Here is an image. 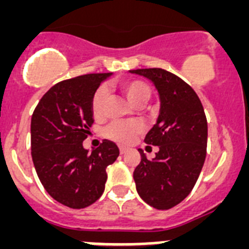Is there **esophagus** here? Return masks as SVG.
Listing matches in <instances>:
<instances>
[{
  "instance_id": "34e87169",
  "label": "esophagus",
  "mask_w": 249,
  "mask_h": 249,
  "mask_svg": "<svg viewBox=\"0 0 249 249\" xmlns=\"http://www.w3.org/2000/svg\"><path fill=\"white\" fill-rule=\"evenodd\" d=\"M126 152H127V148H126V147L120 146V153H121V155H124V153H126Z\"/></svg>"
}]
</instances>
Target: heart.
I'll return each instance as SVG.
<instances>
[{"mask_svg": "<svg viewBox=\"0 0 249 249\" xmlns=\"http://www.w3.org/2000/svg\"><path fill=\"white\" fill-rule=\"evenodd\" d=\"M121 89L127 98L135 106H143L149 101L152 89L147 82L138 78L122 81ZM108 100V89L106 86H101L92 96L91 108L94 117H102ZM143 129V124L140 121H116L106 128V136L118 143H128Z\"/></svg>", "mask_w": 249, "mask_h": 249, "instance_id": "obj_1", "label": "heart"}]
</instances>
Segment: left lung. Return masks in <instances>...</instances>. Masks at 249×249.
<instances>
[{"label": "left lung", "mask_w": 249, "mask_h": 249, "mask_svg": "<svg viewBox=\"0 0 249 249\" xmlns=\"http://www.w3.org/2000/svg\"><path fill=\"white\" fill-rule=\"evenodd\" d=\"M131 73L147 77L160 93L157 123L144 142L158 146L152 160L138 149L141 162L133 179L140 197L156 210H169L193 190L207 153V118L198 96L188 83L162 68H140ZM149 147V146H148Z\"/></svg>", "instance_id": "1"}]
</instances>
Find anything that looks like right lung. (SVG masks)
I'll list each match as a JSON object with an SVG mask.
<instances>
[{
	"label": "right lung",
	"instance_id": "add662e5",
	"mask_svg": "<svg viewBox=\"0 0 249 249\" xmlns=\"http://www.w3.org/2000/svg\"><path fill=\"white\" fill-rule=\"evenodd\" d=\"M111 73H89L61 81L39 100L31 120V155L48 195L73 210L91 206L102 196L106 168L120 149L103 140L89 153L82 142L93 123L92 96Z\"/></svg>",
	"mask_w": 249,
	"mask_h": 249
}]
</instances>
